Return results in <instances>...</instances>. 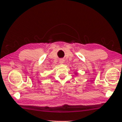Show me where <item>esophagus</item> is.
I'll return each instance as SVG.
<instances>
[{
    "label": "esophagus",
    "instance_id": "34e87169",
    "mask_svg": "<svg viewBox=\"0 0 122 122\" xmlns=\"http://www.w3.org/2000/svg\"><path fill=\"white\" fill-rule=\"evenodd\" d=\"M64 60L62 59H61L59 60V62H60V63H61V64H63L64 63Z\"/></svg>",
    "mask_w": 122,
    "mask_h": 122
}]
</instances>
